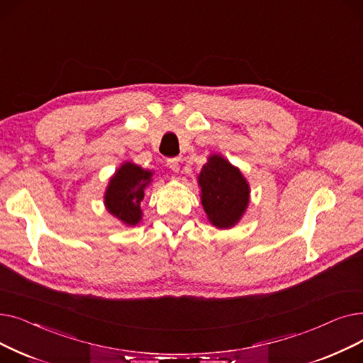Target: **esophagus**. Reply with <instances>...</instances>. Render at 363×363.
Instances as JSON below:
<instances>
[{"label":"esophagus","instance_id":"34e87169","mask_svg":"<svg viewBox=\"0 0 363 363\" xmlns=\"http://www.w3.org/2000/svg\"><path fill=\"white\" fill-rule=\"evenodd\" d=\"M167 166H169V169L172 170V172H175V173H178L179 172V159H169L167 160Z\"/></svg>","mask_w":363,"mask_h":363}]
</instances>
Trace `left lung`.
Wrapping results in <instances>:
<instances>
[{
    "mask_svg": "<svg viewBox=\"0 0 363 363\" xmlns=\"http://www.w3.org/2000/svg\"><path fill=\"white\" fill-rule=\"evenodd\" d=\"M197 182L209 223L219 230L238 225L250 201V186L242 170L224 155L212 154L203 164Z\"/></svg>",
    "mask_w": 363,
    "mask_h": 363,
    "instance_id": "left-lung-1",
    "label": "left lung"
}]
</instances>
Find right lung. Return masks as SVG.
<instances>
[{
  "label": "right lung",
  "mask_w": 363,
  "mask_h": 363,
  "mask_svg": "<svg viewBox=\"0 0 363 363\" xmlns=\"http://www.w3.org/2000/svg\"><path fill=\"white\" fill-rule=\"evenodd\" d=\"M154 172L140 167L133 162H123L109 178L104 194L108 213L117 218L125 227H135L143 220L140 203L147 188L152 182Z\"/></svg>",
  "instance_id": "obj_1"
}]
</instances>
